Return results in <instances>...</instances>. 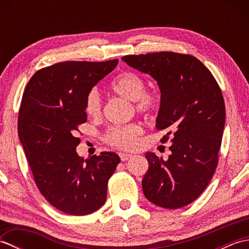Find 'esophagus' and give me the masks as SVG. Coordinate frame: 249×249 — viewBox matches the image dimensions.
Here are the masks:
<instances>
[{
  "mask_svg": "<svg viewBox=\"0 0 249 249\" xmlns=\"http://www.w3.org/2000/svg\"><path fill=\"white\" fill-rule=\"evenodd\" d=\"M119 155H120V158H121L122 161H126V160H130L131 157H133V155L128 154V153H120Z\"/></svg>",
  "mask_w": 249,
  "mask_h": 249,
  "instance_id": "obj_1",
  "label": "esophagus"
}]
</instances>
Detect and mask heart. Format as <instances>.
Returning <instances> with one entry per match:
<instances>
[{"label":"heart","mask_w":249,"mask_h":249,"mask_svg":"<svg viewBox=\"0 0 249 249\" xmlns=\"http://www.w3.org/2000/svg\"><path fill=\"white\" fill-rule=\"evenodd\" d=\"M143 77L134 71H123L110 83V89L119 96L131 100L136 110L140 113L152 115L161 107L162 98L160 92L145 89ZM84 110L91 118H98L102 113V99L96 89H91L84 99ZM142 135L138 124L112 126L104 135V140L111 146L120 150H133L137 146Z\"/></svg>","instance_id":"b5f03b06"}]
</instances>
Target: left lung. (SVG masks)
Returning a JSON list of instances; mask_svg holds the SVG:
<instances>
[{
    "label": "left lung",
    "instance_id": "obj_1",
    "mask_svg": "<svg viewBox=\"0 0 249 249\" xmlns=\"http://www.w3.org/2000/svg\"><path fill=\"white\" fill-rule=\"evenodd\" d=\"M125 63L155 79L161 107L156 128L171 138L167 160L145 153V198L165 209H179L203 193L218 163L226 121L223 93L212 72L190 54L171 51L125 55Z\"/></svg>",
    "mask_w": 249,
    "mask_h": 249
}]
</instances>
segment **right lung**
I'll return each instance as SVG.
<instances>
[{"instance_id":"obj_1","label":"right lung","mask_w":249,"mask_h":249,"mask_svg":"<svg viewBox=\"0 0 249 249\" xmlns=\"http://www.w3.org/2000/svg\"><path fill=\"white\" fill-rule=\"evenodd\" d=\"M119 60L68 61L37 71L23 92L18 135L39 192L66 214H91L103 206L121 160L102 152L83 160L76 152L78 126L86 123L87 93Z\"/></svg>"}]
</instances>
